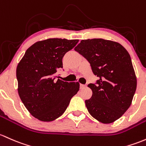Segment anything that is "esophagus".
Returning <instances> with one entry per match:
<instances>
[{
	"instance_id": "1",
	"label": "esophagus",
	"mask_w": 146,
	"mask_h": 146,
	"mask_svg": "<svg viewBox=\"0 0 146 146\" xmlns=\"http://www.w3.org/2000/svg\"><path fill=\"white\" fill-rule=\"evenodd\" d=\"M85 87H86L85 84H80V89H84V88H85Z\"/></svg>"
}]
</instances>
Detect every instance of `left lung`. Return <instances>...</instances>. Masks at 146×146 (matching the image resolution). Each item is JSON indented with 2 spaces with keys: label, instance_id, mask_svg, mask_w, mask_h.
Wrapping results in <instances>:
<instances>
[{
  "label": "left lung",
  "instance_id": "1",
  "mask_svg": "<svg viewBox=\"0 0 146 146\" xmlns=\"http://www.w3.org/2000/svg\"><path fill=\"white\" fill-rule=\"evenodd\" d=\"M75 50L89 62L98 78L88 84L92 91L85 100L88 111L102 123H113L128 110L137 89L130 55L122 45L102 39L82 40Z\"/></svg>",
  "mask_w": 146,
  "mask_h": 146
}]
</instances>
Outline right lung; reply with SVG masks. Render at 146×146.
Segmentation results:
<instances>
[{
	"label": "right lung",
	"mask_w": 146,
	"mask_h": 146,
	"mask_svg": "<svg viewBox=\"0 0 146 146\" xmlns=\"http://www.w3.org/2000/svg\"><path fill=\"white\" fill-rule=\"evenodd\" d=\"M78 41H37L27 50L17 66L19 97L31 115L39 121L49 122L62 116L79 91V82H67L57 76V70L63 68V57Z\"/></svg>",
	"instance_id": "right-lung-1"
}]
</instances>
